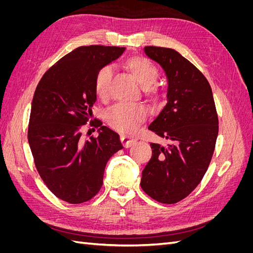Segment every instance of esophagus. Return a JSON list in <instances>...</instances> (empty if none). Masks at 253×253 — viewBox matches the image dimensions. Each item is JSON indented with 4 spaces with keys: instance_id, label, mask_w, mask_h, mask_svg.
I'll return each instance as SVG.
<instances>
[{
    "instance_id": "1",
    "label": "esophagus",
    "mask_w": 253,
    "mask_h": 253,
    "mask_svg": "<svg viewBox=\"0 0 253 253\" xmlns=\"http://www.w3.org/2000/svg\"><path fill=\"white\" fill-rule=\"evenodd\" d=\"M120 140L122 142V144H124L125 148H129L132 147V145L135 143L136 139L134 138V137H131V136H126V135H124L122 134L120 136Z\"/></svg>"
}]
</instances>
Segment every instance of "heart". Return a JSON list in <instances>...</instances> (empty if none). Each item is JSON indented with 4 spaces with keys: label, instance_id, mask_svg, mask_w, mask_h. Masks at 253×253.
Segmentation results:
<instances>
[{
    "label": "heart",
    "instance_id": "b5f03b06",
    "mask_svg": "<svg viewBox=\"0 0 253 253\" xmlns=\"http://www.w3.org/2000/svg\"><path fill=\"white\" fill-rule=\"evenodd\" d=\"M126 66L132 73L149 94H154L155 88L151 85L158 78V70L148 59L143 57H133L126 61ZM113 76V68L105 65L99 68L95 75L94 88L99 98H105L109 95L110 84ZM147 112L140 105L119 103L112 106L105 113L108 124L121 133H131L145 119Z\"/></svg>",
    "mask_w": 253,
    "mask_h": 253
}]
</instances>
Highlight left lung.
<instances>
[{
  "mask_svg": "<svg viewBox=\"0 0 253 253\" xmlns=\"http://www.w3.org/2000/svg\"><path fill=\"white\" fill-rule=\"evenodd\" d=\"M168 78V102L149 129L170 144L151 142L142 190L163 204H175L197 187L208 170L218 134L212 89L203 73L172 48L145 46Z\"/></svg>",
  "mask_w": 253,
  "mask_h": 253,
  "instance_id": "1",
  "label": "left lung"
}]
</instances>
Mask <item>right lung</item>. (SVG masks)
Listing matches in <instances>:
<instances>
[{
	"label": "right lung",
	"mask_w": 253,
	"mask_h": 253,
	"mask_svg": "<svg viewBox=\"0 0 253 253\" xmlns=\"http://www.w3.org/2000/svg\"><path fill=\"white\" fill-rule=\"evenodd\" d=\"M125 49L103 45L76 48L43 75L35 90L28 143L42 180L66 203L91 200L102 187L106 163L124 148L119 135L100 120L89 122V126L98 127V137L84 140L82 128L91 118L97 99V71Z\"/></svg>",
	"instance_id": "obj_1"
}]
</instances>
